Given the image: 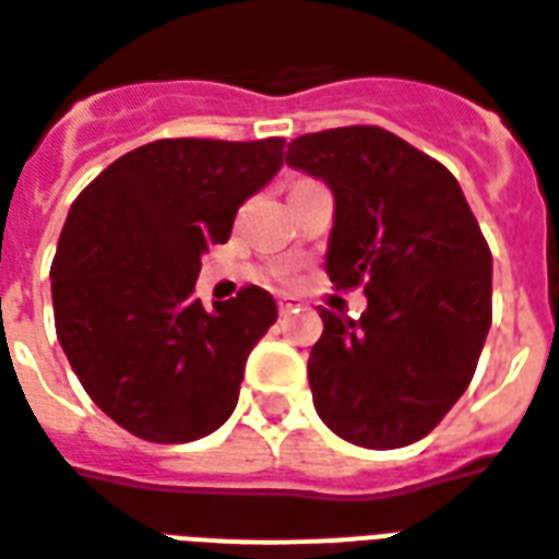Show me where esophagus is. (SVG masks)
I'll return each instance as SVG.
<instances>
[{
	"instance_id": "34e87169",
	"label": "esophagus",
	"mask_w": 559,
	"mask_h": 559,
	"mask_svg": "<svg viewBox=\"0 0 559 559\" xmlns=\"http://www.w3.org/2000/svg\"><path fill=\"white\" fill-rule=\"evenodd\" d=\"M276 309H280V316H288V312H295V304H292V300H280Z\"/></svg>"
}]
</instances>
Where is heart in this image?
Segmentation results:
<instances>
[{"label": "heart", "mask_w": 559, "mask_h": 559, "mask_svg": "<svg viewBox=\"0 0 559 559\" xmlns=\"http://www.w3.org/2000/svg\"><path fill=\"white\" fill-rule=\"evenodd\" d=\"M276 276H280V280H295V267H280Z\"/></svg>", "instance_id": "1"}]
</instances>
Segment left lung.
I'll return each instance as SVG.
<instances>
[{"instance_id":"1","label":"left lung","mask_w":559,"mask_h":559,"mask_svg":"<svg viewBox=\"0 0 559 559\" xmlns=\"http://www.w3.org/2000/svg\"><path fill=\"white\" fill-rule=\"evenodd\" d=\"M285 163L333 190L328 276L364 285L360 319L321 309L309 386L366 450L426 438L459 402L491 328V250L452 173L374 124L297 136Z\"/></svg>"}]
</instances>
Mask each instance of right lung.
Returning <instances> with one entry per match:
<instances>
[{
    "instance_id": "1",
    "label": "right lung",
    "mask_w": 559,
    "mask_h": 559,
    "mask_svg": "<svg viewBox=\"0 0 559 559\" xmlns=\"http://www.w3.org/2000/svg\"><path fill=\"white\" fill-rule=\"evenodd\" d=\"M283 145L148 142L73 199L50 267L56 336L92 402L142 441H199L238 405L274 297L247 285L205 309L193 285L199 255L280 173Z\"/></svg>"
}]
</instances>
